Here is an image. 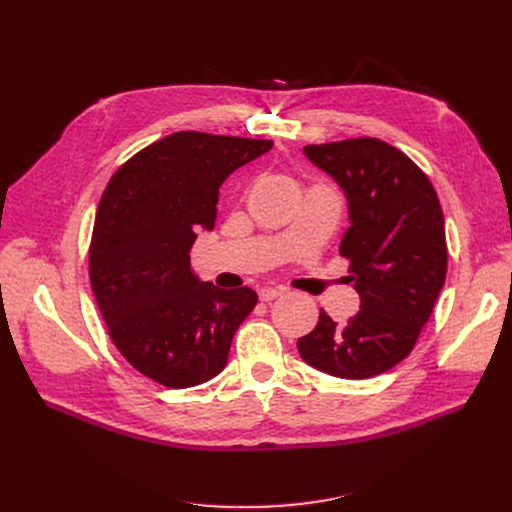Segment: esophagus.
<instances>
[{
    "mask_svg": "<svg viewBox=\"0 0 512 512\" xmlns=\"http://www.w3.org/2000/svg\"><path fill=\"white\" fill-rule=\"evenodd\" d=\"M280 294H282V288H261V290H259V301L270 303V301L278 299Z\"/></svg>",
    "mask_w": 512,
    "mask_h": 512,
    "instance_id": "1",
    "label": "esophagus"
}]
</instances>
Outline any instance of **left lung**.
Listing matches in <instances>:
<instances>
[{
	"instance_id": "obj_1",
	"label": "left lung",
	"mask_w": 512,
	"mask_h": 512,
	"mask_svg": "<svg viewBox=\"0 0 512 512\" xmlns=\"http://www.w3.org/2000/svg\"><path fill=\"white\" fill-rule=\"evenodd\" d=\"M303 151L346 193L351 226L338 251L361 309L342 326L321 309L315 330L299 338V353L336 378H373L409 357L444 286L448 247L440 199L415 161L380 139Z\"/></svg>"
}]
</instances>
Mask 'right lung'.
<instances>
[{
    "mask_svg": "<svg viewBox=\"0 0 512 512\" xmlns=\"http://www.w3.org/2000/svg\"><path fill=\"white\" fill-rule=\"evenodd\" d=\"M272 141L182 130L134 153L101 195L89 278L122 357L168 388L218 375L257 305L249 286L218 288L191 272L197 230H211L222 182Z\"/></svg>",
    "mask_w": 512,
    "mask_h": 512,
    "instance_id": "obj_1",
    "label": "right lung"
}]
</instances>
